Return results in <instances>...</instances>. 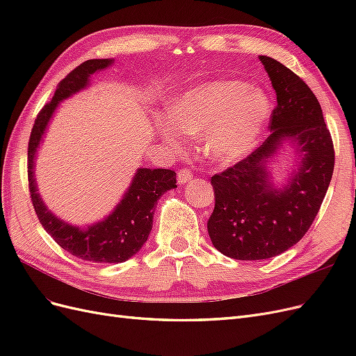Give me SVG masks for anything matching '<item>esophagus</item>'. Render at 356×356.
<instances>
[{"label":"esophagus","mask_w":356,"mask_h":356,"mask_svg":"<svg viewBox=\"0 0 356 356\" xmlns=\"http://www.w3.org/2000/svg\"><path fill=\"white\" fill-rule=\"evenodd\" d=\"M177 179H178V184H179V186H184L186 182H188V181L193 179L191 170H188V169H186V168L179 169V170H178V175H177Z\"/></svg>","instance_id":"esophagus-1"}]
</instances>
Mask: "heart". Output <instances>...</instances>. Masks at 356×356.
<instances>
[{
	"mask_svg": "<svg viewBox=\"0 0 356 356\" xmlns=\"http://www.w3.org/2000/svg\"><path fill=\"white\" fill-rule=\"evenodd\" d=\"M270 117V101L241 81H215L191 89L170 102L157 122L163 141L179 148L182 138L200 135L204 156L227 165L250 153Z\"/></svg>",
	"mask_w": 356,
	"mask_h": 356,
	"instance_id": "b5f03b06",
	"label": "heart"
}]
</instances>
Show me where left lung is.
Here are the masks:
<instances>
[{
  "label": "left lung",
  "mask_w": 356,
  "mask_h": 356,
  "mask_svg": "<svg viewBox=\"0 0 356 356\" xmlns=\"http://www.w3.org/2000/svg\"><path fill=\"white\" fill-rule=\"evenodd\" d=\"M276 92L272 134L263 145L211 178L215 208L208 220L217 250L236 260H264L294 246L310 229L334 170V145L315 93L273 58L260 56ZM282 140L298 144L300 165L284 191L265 169Z\"/></svg>",
  "instance_id": "obj_1"
}]
</instances>
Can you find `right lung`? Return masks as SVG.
Returning <instances> with one entry per match:
<instances>
[{"mask_svg": "<svg viewBox=\"0 0 356 356\" xmlns=\"http://www.w3.org/2000/svg\"><path fill=\"white\" fill-rule=\"evenodd\" d=\"M111 59H90L74 68L59 81L55 96L42 106L32 126L28 143V187L32 207L44 230L71 255L92 263H123L147 242L153 227V213L159 197L177 187V174L170 169H138L129 191L115 211L88 229L74 227L47 211L37 193L32 169L37 147L59 101L79 92L89 83V75L111 65Z\"/></svg>", "mask_w": 356, "mask_h": 356, "instance_id": "add662e5", "label": "right lung"}]
</instances>
